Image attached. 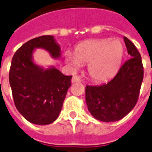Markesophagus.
I'll return each instance as SVG.
<instances>
[{
  "instance_id": "1",
  "label": "esophagus",
  "mask_w": 152,
  "mask_h": 152,
  "mask_svg": "<svg viewBox=\"0 0 152 152\" xmlns=\"http://www.w3.org/2000/svg\"><path fill=\"white\" fill-rule=\"evenodd\" d=\"M79 82H81V79L79 77V76H74L72 78V83H79Z\"/></svg>"
}]
</instances>
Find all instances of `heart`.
Returning <instances> with one entry per match:
<instances>
[{
	"label": "heart",
	"mask_w": 152,
	"mask_h": 152,
	"mask_svg": "<svg viewBox=\"0 0 152 152\" xmlns=\"http://www.w3.org/2000/svg\"><path fill=\"white\" fill-rule=\"evenodd\" d=\"M124 49L120 40L110 39L87 40L77 45L75 52L66 54V61L73 68L88 63V73L95 81L109 80L118 72Z\"/></svg>",
	"instance_id": "obj_1"
}]
</instances>
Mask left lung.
Segmentation results:
<instances>
[{
	"mask_svg": "<svg viewBox=\"0 0 152 152\" xmlns=\"http://www.w3.org/2000/svg\"><path fill=\"white\" fill-rule=\"evenodd\" d=\"M130 58L122 65L114 78L100 86H89L85 90L89 112L102 122L123 119L136 105L144 78L141 56L130 40L124 37Z\"/></svg>",
	"mask_w": 152,
	"mask_h": 152,
	"instance_id": "left-lung-1",
	"label": "left lung"
}]
</instances>
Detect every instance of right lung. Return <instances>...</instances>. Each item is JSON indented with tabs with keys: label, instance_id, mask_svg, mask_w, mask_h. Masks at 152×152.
<instances>
[{
	"label": "right lung",
	"instance_id": "obj_1",
	"mask_svg": "<svg viewBox=\"0 0 152 152\" xmlns=\"http://www.w3.org/2000/svg\"><path fill=\"white\" fill-rule=\"evenodd\" d=\"M42 48L53 58H61L60 45L53 36H41L27 41L12 58L9 83L15 105L29 123H52L61 112L72 76H65L55 66L44 69L33 61V52Z\"/></svg>",
	"mask_w": 152,
	"mask_h": 152
}]
</instances>
